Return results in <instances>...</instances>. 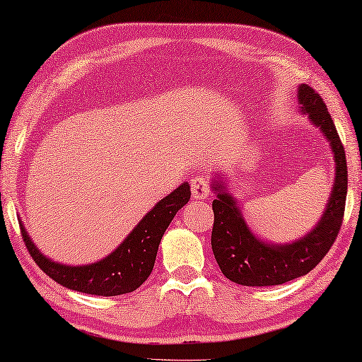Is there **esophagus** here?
I'll return each mask as SVG.
<instances>
[{
  "instance_id": "obj_1",
  "label": "esophagus",
  "mask_w": 362,
  "mask_h": 362,
  "mask_svg": "<svg viewBox=\"0 0 362 362\" xmlns=\"http://www.w3.org/2000/svg\"><path fill=\"white\" fill-rule=\"evenodd\" d=\"M191 191L194 199H207L211 192L209 181L204 176H196L191 180Z\"/></svg>"
}]
</instances>
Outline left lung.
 Instances as JSON below:
<instances>
[{
    "label": "left lung",
    "instance_id": "8db88e82",
    "mask_svg": "<svg viewBox=\"0 0 362 362\" xmlns=\"http://www.w3.org/2000/svg\"><path fill=\"white\" fill-rule=\"evenodd\" d=\"M301 112L318 127L334 153L336 173L333 191L323 216L308 234L286 244H272L257 237L249 229L235 199L221 180H214L212 189L217 197L212 201L214 226L211 245L222 274L234 284L244 286H272L303 276L323 260L338 237L344 217L348 194V166L344 146L318 92L306 83L298 87Z\"/></svg>",
    "mask_w": 362,
    "mask_h": 362
}]
</instances>
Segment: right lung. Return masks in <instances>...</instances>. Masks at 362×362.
I'll return each mask as SVG.
<instances>
[{"label":"right lung","instance_id":"1","mask_svg":"<svg viewBox=\"0 0 362 362\" xmlns=\"http://www.w3.org/2000/svg\"><path fill=\"white\" fill-rule=\"evenodd\" d=\"M189 197L191 187L187 182H182L171 194L156 202V206L138 222L135 229L110 255L88 265L71 267L52 262L34 245L23 222H19V226L33 260L59 285L81 293L115 296L136 290L150 276L161 237L173 217L189 201Z\"/></svg>","mask_w":362,"mask_h":362}]
</instances>
